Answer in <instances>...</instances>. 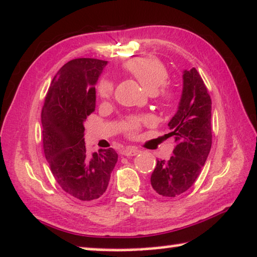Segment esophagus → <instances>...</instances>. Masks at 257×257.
<instances>
[{"label": "esophagus", "instance_id": "obj_1", "mask_svg": "<svg viewBox=\"0 0 257 257\" xmlns=\"http://www.w3.org/2000/svg\"><path fill=\"white\" fill-rule=\"evenodd\" d=\"M141 152V150H139L137 148H132V147H128L125 148L124 150H122V155L123 156H127V157H132V156H136L139 155V153Z\"/></svg>", "mask_w": 257, "mask_h": 257}]
</instances>
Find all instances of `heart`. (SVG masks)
I'll return each mask as SVG.
<instances>
[{"mask_svg": "<svg viewBox=\"0 0 257 257\" xmlns=\"http://www.w3.org/2000/svg\"><path fill=\"white\" fill-rule=\"evenodd\" d=\"M123 70L135 78L145 90L156 92L157 99L164 108H171L178 100V92L172 86L165 85L168 79V71L162 61L153 56H140L127 61ZM98 95L104 100L113 97L114 85L109 79H101L97 86ZM150 122V117L133 115L125 117L121 128L128 136H135L143 125Z\"/></svg>", "mask_w": 257, "mask_h": 257, "instance_id": "heart-1", "label": "heart"}]
</instances>
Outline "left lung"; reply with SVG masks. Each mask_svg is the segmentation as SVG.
Wrapping results in <instances>:
<instances>
[{
	"mask_svg": "<svg viewBox=\"0 0 257 257\" xmlns=\"http://www.w3.org/2000/svg\"><path fill=\"white\" fill-rule=\"evenodd\" d=\"M168 127L177 147L170 160H157L151 186L164 197H175L196 181L212 144L211 98L195 68L183 72L181 100Z\"/></svg>",
	"mask_w": 257,
	"mask_h": 257,
	"instance_id": "8db88e82",
	"label": "left lung"
}]
</instances>
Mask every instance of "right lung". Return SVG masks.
I'll return each mask as SVG.
<instances>
[{"mask_svg": "<svg viewBox=\"0 0 257 257\" xmlns=\"http://www.w3.org/2000/svg\"><path fill=\"white\" fill-rule=\"evenodd\" d=\"M106 61L82 57L60 69L45 97L43 147L53 177L79 201L101 197L117 162L112 148L86 153L84 121L95 109V83Z\"/></svg>", "mask_w": 257, "mask_h": 257, "instance_id": "1", "label": "right lung"}]
</instances>
